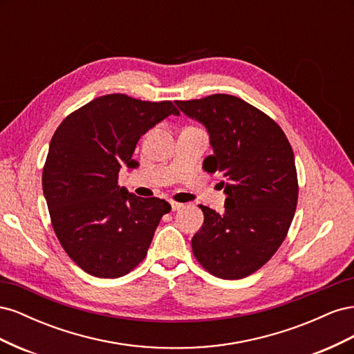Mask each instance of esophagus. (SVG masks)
Returning <instances> with one entry per match:
<instances>
[{"instance_id":"esophagus-1","label":"esophagus","mask_w":354,"mask_h":354,"mask_svg":"<svg viewBox=\"0 0 354 354\" xmlns=\"http://www.w3.org/2000/svg\"><path fill=\"white\" fill-rule=\"evenodd\" d=\"M185 205H183V203H180V202H171V209H173V211H178V209H181V208H183Z\"/></svg>"}]
</instances>
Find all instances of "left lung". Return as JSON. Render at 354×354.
Returning a JSON list of instances; mask_svg holds the SVG:
<instances>
[{
	"label": "left lung",
	"instance_id": "1",
	"mask_svg": "<svg viewBox=\"0 0 354 354\" xmlns=\"http://www.w3.org/2000/svg\"><path fill=\"white\" fill-rule=\"evenodd\" d=\"M207 127L214 153L207 173L223 174L224 212L199 205L203 224L192 251L203 269L221 279H242L269 261L286 238L297 201L292 147L270 116L230 94L176 102Z\"/></svg>",
	"mask_w": 354,
	"mask_h": 354
}]
</instances>
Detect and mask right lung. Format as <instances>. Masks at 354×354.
Returning a JSON list of instances; mask_svg holds the SVG:
<instances>
[{
	"label": "right lung",
	"mask_w": 354,
	"mask_h": 354,
	"mask_svg": "<svg viewBox=\"0 0 354 354\" xmlns=\"http://www.w3.org/2000/svg\"><path fill=\"white\" fill-rule=\"evenodd\" d=\"M169 115L173 102L102 95L68 115L53 134L42 190L63 250L84 272L121 277L145 260L171 205L118 186L121 167L136 168V145Z\"/></svg>",
	"instance_id": "1"
}]
</instances>
